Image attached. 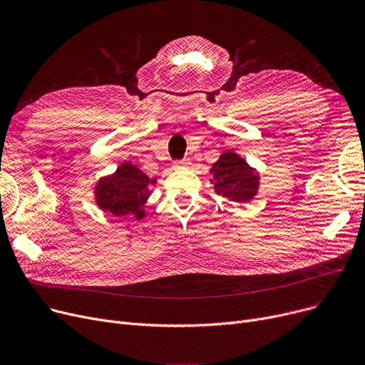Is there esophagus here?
<instances>
[{
  "label": "esophagus",
  "instance_id": "34e87169",
  "mask_svg": "<svg viewBox=\"0 0 365 365\" xmlns=\"http://www.w3.org/2000/svg\"><path fill=\"white\" fill-rule=\"evenodd\" d=\"M189 165H190V161H189V160H183V161H179V163L175 164L176 168H186V167H189Z\"/></svg>",
  "mask_w": 365,
  "mask_h": 365
}]
</instances>
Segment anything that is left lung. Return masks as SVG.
<instances>
[{"label":"left lung","mask_w":365,"mask_h":365,"mask_svg":"<svg viewBox=\"0 0 365 365\" xmlns=\"http://www.w3.org/2000/svg\"><path fill=\"white\" fill-rule=\"evenodd\" d=\"M217 195L235 202L252 201L259 190L260 176L256 168L234 150H225L210 168Z\"/></svg>","instance_id":"obj_1"}]
</instances>
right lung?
<instances>
[{
	"label": "right lung",
	"mask_w": 365,
	"mask_h": 365,
	"mask_svg": "<svg viewBox=\"0 0 365 365\" xmlns=\"http://www.w3.org/2000/svg\"><path fill=\"white\" fill-rule=\"evenodd\" d=\"M157 178H149L131 163H123L115 173L101 178L94 186V200L103 212L123 217L133 215L136 220L146 216L145 202L152 194Z\"/></svg>",
	"instance_id": "add662e5"
}]
</instances>
